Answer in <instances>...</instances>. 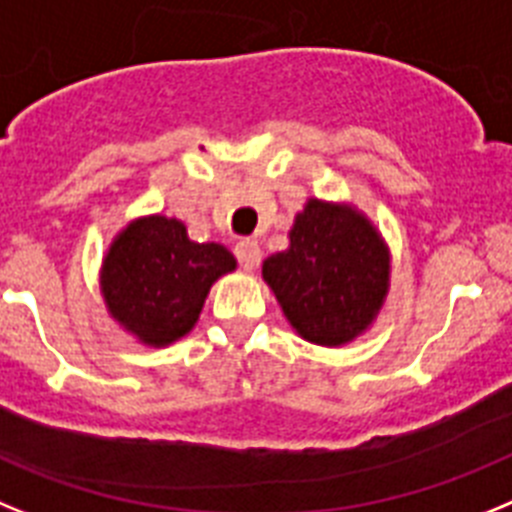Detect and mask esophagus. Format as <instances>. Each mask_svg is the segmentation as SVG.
Here are the masks:
<instances>
[{"instance_id":"esophagus-1","label":"esophagus","mask_w":512,"mask_h":512,"mask_svg":"<svg viewBox=\"0 0 512 512\" xmlns=\"http://www.w3.org/2000/svg\"><path fill=\"white\" fill-rule=\"evenodd\" d=\"M234 255H237L239 265H242V270H247V273H252L262 260L260 244H257L255 239H239L237 247H234Z\"/></svg>"}]
</instances>
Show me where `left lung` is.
<instances>
[{"label":"left lung","mask_w":512,"mask_h":512,"mask_svg":"<svg viewBox=\"0 0 512 512\" xmlns=\"http://www.w3.org/2000/svg\"><path fill=\"white\" fill-rule=\"evenodd\" d=\"M391 255L379 229L350 203L309 198L288 250L262 262V281L296 335L340 348L363 335L389 293Z\"/></svg>","instance_id":"left-lung-1"}]
</instances>
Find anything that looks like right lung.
<instances>
[{"instance_id":"obj_1","label":"right lung","mask_w":512,"mask_h":512,"mask_svg":"<svg viewBox=\"0 0 512 512\" xmlns=\"http://www.w3.org/2000/svg\"><path fill=\"white\" fill-rule=\"evenodd\" d=\"M237 260L216 242H193L185 224L162 213L133 219L102 257L108 314L141 345L164 348L188 335L206 296Z\"/></svg>"}]
</instances>
